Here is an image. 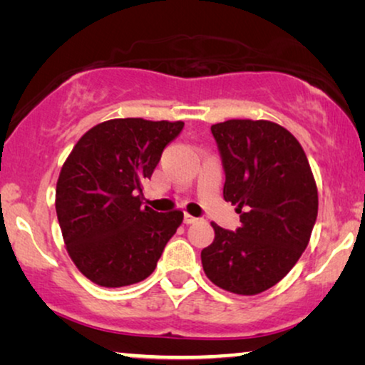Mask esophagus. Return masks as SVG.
<instances>
[{
    "instance_id": "1",
    "label": "esophagus",
    "mask_w": 365,
    "mask_h": 365,
    "mask_svg": "<svg viewBox=\"0 0 365 365\" xmlns=\"http://www.w3.org/2000/svg\"><path fill=\"white\" fill-rule=\"evenodd\" d=\"M197 221H199V219L191 216V214H184V224H194V222H197Z\"/></svg>"
}]
</instances>
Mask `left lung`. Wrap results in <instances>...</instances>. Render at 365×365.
<instances>
[{
  "label": "left lung",
  "mask_w": 365,
  "mask_h": 365,
  "mask_svg": "<svg viewBox=\"0 0 365 365\" xmlns=\"http://www.w3.org/2000/svg\"><path fill=\"white\" fill-rule=\"evenodd\" d=\"M226 174L224 199L236 204V232L212 222L206 276L224 291L254 296L276 286L306 251L317 219V187L307 156L271 121L229 119L211 126Z\"/></svg>",
  "instance_id": "8db88e82"
}]
</instances>
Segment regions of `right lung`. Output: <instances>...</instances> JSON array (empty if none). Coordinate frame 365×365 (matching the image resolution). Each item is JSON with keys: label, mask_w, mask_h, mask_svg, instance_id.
<instances>
[{"label": "right lung", "mask_w": 365, "mask_h": 365, "mask_svg": "<svg viewBox=\"0 0 365 365\" xmlns=\"http://www.w3.org/2000/svg\"><path fill=\"white\" fill-rule=\"evenodd\" d=\"M184 123L109 119L89 129L63 164L56 214L69 257L89 281L123 287L151 276L181 211L141 206L164 148Z\"/></svg>", "instance_id": "obj_1"}]
</instances>
